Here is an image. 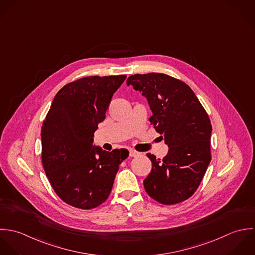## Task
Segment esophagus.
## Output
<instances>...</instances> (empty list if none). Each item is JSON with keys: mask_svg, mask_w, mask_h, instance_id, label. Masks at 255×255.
<instances>
[{"mask_svg": "<svg viewBox=\"0 0 255 255\" xmlns=\"http://www.w3.org/2000/svg\"><path fill=\"white\" fill-rule=\"evenodd\" d=\"M129 155L132 156V157H134V156L139 155V153L136 152V151H134V150H129Z\"/></svg>", "mask_w": 255, "mask_h": 255, "instance_id": "34e87169", "label": "esophagus"}]
</instances>
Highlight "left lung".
<instances>
[{"label": "left lung", "mask_w": 255, "mask_h": 255, "mask_svg": "<svg viewBox=\"0 0 255 255\" xmlns=\"http://www.w3.org/2000/svg\"><path fill=\"white\" fill-rule=\"evenodd\" d=\"M130 85L146 97L153 112L149 121L169 147L162 159L147 154L152 170L145 190L158 203L183 202L195 193L211 161L210 118L190 87L178 79L136 74L127 79Z\"/></svg>", "instance_id": "1"}]
</instances>
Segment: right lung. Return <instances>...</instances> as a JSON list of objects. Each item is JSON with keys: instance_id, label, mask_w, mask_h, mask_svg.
<instances>
[{"instance_id": "add662e5", "label": "right lung", "mask_w": 255, "mask_h": 255, "mask_svg": "<svg viewBox=\"0 0 255 255\" xmlns=\"http://www.w3.org/2000/svg\"><path fill=\"white\" fill-rule=\"evenodd\" d=\"M125 79L91 76L67 84L43 121L42 164L55 193L70 206L90 210L104 203L119 164L128 157L122 149L106 152L93 147L94 133Z\"/></svg>"}]
</instances>
